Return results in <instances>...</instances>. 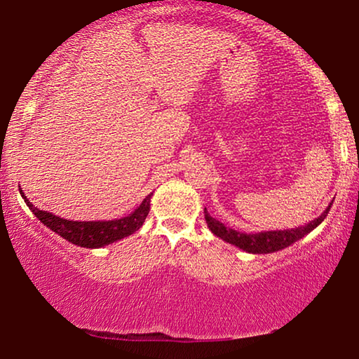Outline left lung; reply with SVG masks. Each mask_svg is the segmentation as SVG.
<instances>
[{"instance_id":"left-lung-1","label":"left lung","mask_w":359,"mask_h":359,"mask_svg":"<svg viewBox=\"0 0 359 359\" xmlns=\"http://www.w3.org/2000/svg\"><path fill=\"white\" fill-rule=\"evenodd\" d=\"M331 205H333V202L326 207V210L321 213L318 219L311 220L310 224L303 226H297V229H288V230H271V232H260V233H243V232H237V230L233 229H226L224 224H220L219 220H215L213 217H210V213L207 212V208L203 212H205L207 225L208 229L212 230V233L217 235V237H220L222 240H225L226 243H232L235 247L242 248V250L248 253H273L290 247V245L297 242V240H300L305 237L306 233H310L313 229H316V226L326 219Z\"/></svg>"}]
</instances>
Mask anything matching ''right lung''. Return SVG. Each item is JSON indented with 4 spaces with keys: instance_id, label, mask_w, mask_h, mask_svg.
I'll return each instance as SVG.
<instances>
[{
    "instance_id": "obj_1",
    "label": "right lung",
    "mask_w": 359,
    "mask_h": 359,
    "mask_svg": "<svg viewBox=\"0 0 359 359\" xmlns=\"http://www.w3.org/2000/svg\"><path fill=\"white\" fill-rule=\"evenodd\" d=\"M20 192L22 195V198H25L26 205L33 210L34 215L38 217L44 225L49 226L53 232L61 235L62 238H66L67 242L84 248L104 247V245L114 243L117 240L129 237V235L137 232L144 222H146L149 210H151L152 197V194H149L142 201V203H140L130 215L122 217V219L104 222H72L61 219V217L57 215H53V213H49L46 210H39V208H36L33 203L25 197L22 190H20Z\"/></svg>"
}]
</instances>
